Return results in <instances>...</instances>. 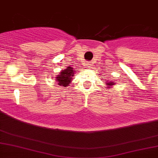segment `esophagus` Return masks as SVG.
Masks as SVG:
<instances>
[{
  "label": "esophagus",
  "mask_w": 158,
  "mask_h": 158,
  "mask_svg": "<svg viewBox=\"0 0 158 158\" xmlns=\"http://www.w3.org/2000/svg\"><path fill=\"white\" fill-rule=\"evenodd\" d=\"M91 64V63H90V62H86V67H89V66H90V65H91V64Z\"/></svg>",
  "instance_id": "esophagus-1"
}]
</instances>
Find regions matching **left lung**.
Returning <instances> with one entry per match:
<instances>
[{
    "instance_id": "obj_1",
    "label": "left lung",
    "mask_w": 158,
    "mask_h": 158,
    "mask_svg": "<svg viewBox=\"0 0 158 158\" xmlns=\"http://www.w3.org/2000/svg\"><path fill=\"white\" fill-rule=\"evenodd\" d=\"M108 84H109V86H110V85L113 84V83H112V82H109V83H107V85H108Z\"/></svg>"
}]
</instances>
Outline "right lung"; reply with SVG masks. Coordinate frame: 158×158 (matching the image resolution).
I'll use <instances>...</instances> for the list:
<instances>
[{"label":"right lung","instance_id":"1","mask_svg":"<svg viewBox=\"0 0 158 158\" xmlns=\"http://www.w3.org/2000/svg\"><path fill=\"white\" fill-rule=\"evenodd\" d=\"M73 75L74 71L71 67H69L64 71H62L59 76H57L56 77V79H57L58 85L64 86H69V84L71 82V81H72Z\"/></svg>","mask_w":158,"mask_h":158}]
</instances>
